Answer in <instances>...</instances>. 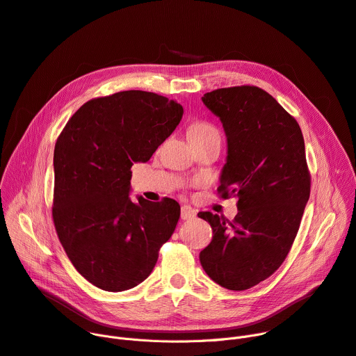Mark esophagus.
<instances>
[{"mask_svg":"<svg viewBox=\"0 0 356 356\" xmlns=\"http://www.w3.org/2000/svg\"><path fill=\"white\" fill-rule=\"evenodd\" d=\"M197 215V211L194 208H191L188 205H184L181 208V220L182 221H188V220H193V218Z\"/></svg>","mask_w":356,"mask_h":356,"instance_id":"esophagus-1","label":"esophagus"}]
</instances>
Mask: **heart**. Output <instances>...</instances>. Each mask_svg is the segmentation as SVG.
I'll use <instances>...</instances> for the list:
<instances>
[{
    "instance_id": "obj_1",
    "label": "heart",
    "mask_w": 356,
    "mask_h": 356,
    "mask_svg": "<svg viewBox=\"0 0 356 356\" xmlns=\"http://www.w3.org/2000/svg\"><path fill=\"white\" fill-rule=\"evenodd\" d=\"M211 132H216V129L208 122H194L188 129V135H205Z\"/></svg>"
}]
</instances>
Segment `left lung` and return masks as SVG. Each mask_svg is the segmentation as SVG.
Returning a JSON list of instances; mask_svg holds the SVG:
<instances>
[{
	"label": "left lung",
	"instance_id": "1",
	"mask_svg": "<svg viewBox=\"0 0 356 356\" xmlns=\"http://www.w3.org/2000/svg\"><path fill=\"white\" fill-rule=\"evenodd\" d=\"M228 141L218 194L238 198L234 221L200 212L213 236L200 261L227 289H250L285 261L311 193L302 131L262 88L241 86L204 94Z\"/></svg>",
	"mask_w": 356,
	"mask_h": 356
}]
</instances>
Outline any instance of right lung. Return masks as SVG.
Listing matches in <instances>:
<instances>
[{"label":"right lung","instance_id":"1","mask_svg":"<svg viewBox=\"0 0 356 356\" xmlns=\"http://www.w3.org/2000/svg\"><path fill=\"white\" fill-rule=\"evenodd\" d=\"M184 108L131 90L90 99L70 118L54 149L52 220L75 269L109 292L149 277L175 231V200H129L131 167L147 162L179 124Z\"/></svg>","mask_w":356,"mask_h":356}]
</instances>
